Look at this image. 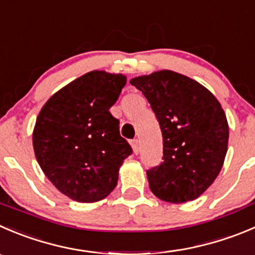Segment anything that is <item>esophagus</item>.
I'll return each instance as SVG.
<instances>
[{"label":"esophagus","mask_w":255,"mask_h":255,"mask_svg":"<svg viewBox=\"0 0 255 255\" xmlns=\"http://www.w3.org/2000/svg\"><path fill=\"white\" fill-rule=\"evenodd\" d=\"M130 145H132L133 148V152L137 154L138 150H139V142H138V139H132L130 140Z\"/></svg>","instance_id":"esophagus-1"}]
</instances>
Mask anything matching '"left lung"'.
<instances>
[{"label": "left lung", "mask_w": 255, "mask_h": 255, "mask_svg": "<svg viewBox=\"0 0 255 255\" xmlns=\"http://www.w3.org/2000/svg\"><path fill=\"white\" fill-rule=\"evenodd\" d=\"M159 123L163 162L147 170L154 196L170 203L198 198L223 165L229 128L217 98L194 80L159 71L130 80Z\"/></svg>", "instance_id": "1"}]
</instances>
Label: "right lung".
Listing matches in <instances>:
<instances>
[{"label": "right lung", "instance_id": "1", "mask_svg": "<svg viewBox=\"0 0 255 255\" xmlns=\"http://www.w3.org/2000/svg\"><path fill=\"white\" fill-rule=\"evenodd\" d=\"M127 78L92 71L52 96L37 117L33 149L54 187L71 199L92 203L117 185L118 170L132 154L110 108Z\"/></svg>", "mask_w": 255, "mask_h": 255}]
</instances>
